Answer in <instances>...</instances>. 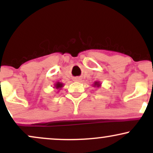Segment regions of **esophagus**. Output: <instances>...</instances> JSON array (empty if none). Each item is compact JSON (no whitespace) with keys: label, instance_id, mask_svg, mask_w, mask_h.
<instances>
[{"label":"esophagus","instance_id":"obj_1","mask_svg":"<svg viewBox=\"0 0 153 153\" xmlns=\"http://www.w3.org/2000/svg\"><path fill=\"white\" fill-rule=\"evenodd\" d=\"M75 81H79V80H80V79H79L78 78H75Z\"/></svg>","mask_w":153,"mask_h":153}]
</instances>
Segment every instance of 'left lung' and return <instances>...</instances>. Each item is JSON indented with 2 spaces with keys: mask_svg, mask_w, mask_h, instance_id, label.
<instances>
[{
  "mask_svg": "<svg viewBox=\"0 0 153 153\" xmlns=\"http://www.w3.org/2000/svg\"><path fill=\"white\" fill-rule=\"evenodd\" d=\"M99 85H100V84L99 83V82H95L94 86H99Z\"/></svg>",
  "mask_w": 153,
  "mask_h": 153,
  "instance_id": "obj_1",
  "label": "left lung"
}]
</instances>
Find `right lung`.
Returning <instances> with one entry per match:
<instances>
[{"label": "right lung", "mask_w": 153, "mask_h": 153, "mask_svg": "<svg viewBox=\"0 0 153 153\" xmlns=\"http://www.w3.org/2000/svg\"><path fill=\"white\" fill-rule=\"evenodd\" d=\"M55 87H56V88H57V89L60 88L62 87V84L60 83V82H57V83L56 84Z\"/></svg>", "instance_id": "1"}]
</instances>
